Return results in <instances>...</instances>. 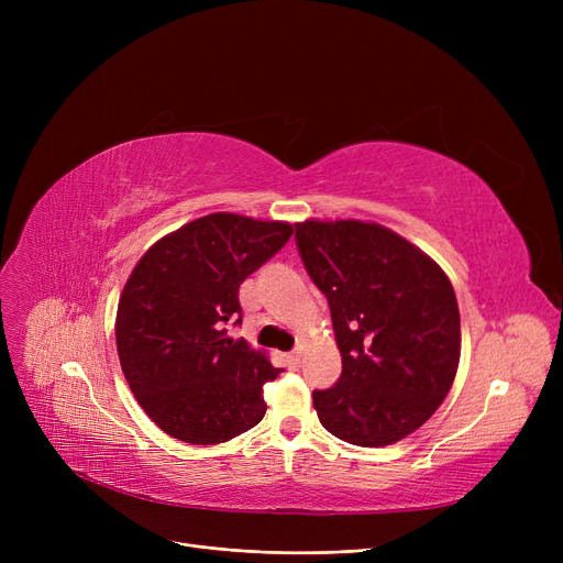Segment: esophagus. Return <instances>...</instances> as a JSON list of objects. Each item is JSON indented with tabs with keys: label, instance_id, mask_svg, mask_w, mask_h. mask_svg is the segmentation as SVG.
Wrapping results in <instances>:
<instances>
[{
	"label": "esophagus",
	"instance_id": "34e87169",
	"mask_svg": "<svg viewBox=\"0 0 563 563\" xmlns=\"http://www.w3.org/2000/svg\"><path fill=\"white\" fill-rule=\"evenodd\" d=\"M287 365H289V369H299V367H301V353H299V351L289 353V356H287Z\"/></svg>",
	"mask_w": 563,
	"mask_h": 563
}]
</instances>
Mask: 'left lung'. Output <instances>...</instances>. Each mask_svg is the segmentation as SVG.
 <instances>
[{
  "label": "left lung",
  "instance_id": "8db88e82",
  "mask_svg": "<svg viewBox=\"0 0 563 563\" xmlns=\"http://www.w3.org/2000/svg\"><path fill=\"white\" fill-rule=\"evenodd\" d=\"M299 255L327 297L342 374L314 390L335 438L383 448L422 427L448 397L461 356L450 278L393 230L363 221L294 225Z\"/></svg>",
  "mask_w": 563,
  "mask_h": 563
}]
</instances>
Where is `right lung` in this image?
<instances>
[{
  "label": "right lung",
  "mask_w": 563,
  "mask_h": 563,
  "mask_svg": "<svg viewBox=\"0 0 563 563\" xmlns=\"http://www.w3.org/2000/svg\"><path fill=\"white\" fill-rule=\"evenodd\" d=\"M289 236V223L219 212L164 236L134 266L118 303V358L168 435L217 445L264 418L262 386L280 369L225 327L242 323L240 285Z\"/></svg>",
  "instance_id": "obj_1"
}]
</instances>
